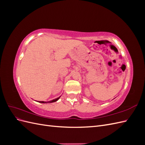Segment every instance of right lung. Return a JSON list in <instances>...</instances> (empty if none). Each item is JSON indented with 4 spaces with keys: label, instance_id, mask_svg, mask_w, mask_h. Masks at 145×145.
<instances>
[{
    "label": "right lung",
    "instance_id": "1",
    "mask_svg": "<svg viewBox=\"0 0 145 145\" xmlns=\"http://www.w3.org/2000/svg\"><path fill=\"white\" fill-rule=\"evenodd\" d=\"M59 98H60V97H58V98H57V99H54V100H52L49 101V102H43V101H39V103H52V102H56V101H57V100H58L59 99Z\"/></svg>",
    "mask_w": 145,
    "mask_h": 145
}]
</instances>
